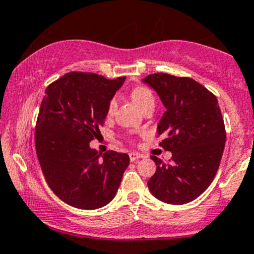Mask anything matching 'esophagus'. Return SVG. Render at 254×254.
I'll return each instance as SVG.
<instances>
[{"label": "esophagus", "mask_w": 254, "mask_h": 254, "mask_svg": "<svg viewBox=\"0 0 254 254\" xmlns=\"http://www.w3.org/2000/svg\"><path fill=\"white\" fill-rule=\"evenodd\" d=\"M129 156H130V161H132V162L137 161V160L141 159L142 157L141 154H138V153H130Z\"/></svg>", "instance_id": "1"}]
</instances>
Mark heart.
Returning a JSON list of instances; mask_svg holds the SVG:
<instances>
[{"label": "heart", "instance_id": "b5f03b06", "mask_svg": "<svg viewBox=\"0 0 254 254\" xmlns=\"http://www.w3.org/2000/svg\"><path fill=\"white\" fill-rule=\"evenodd\" d=\"M131 98L133 99V101H135L142 110H143L147 105L154 104L153 93L150 92V89H148L147 87L143 86H137L131 90ZM116 106H117V98L113 97L109 101V105H107V115H112V113L115 112Z\"/></svg>", "mask_w": 254, "mask_h": 254}]
</instances>
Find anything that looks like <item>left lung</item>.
<instances>
[{
  "instance_id": "1",
  "label": "left lung",
  "mask_w": 254,
  "mask_h": 254,
  "mask_svg": "<svg viewBox=\"0 0 254 254\" xmlns=\"http://www.w3.org/2000/svg\"><path fill=\"white\" fill-rule=\"evenodd\" d=\"M166 107L157 125L160 143L172 153L171 164L151 156L156 172L148 182L154 197L168 204H186L214 180L226 143V129L217 99L190 77L165 72L143 78Z\"/></svg>"
}]
</instances>
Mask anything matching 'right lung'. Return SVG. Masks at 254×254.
<instances>
[{"instance_id":"add662e5","label":"right lung","mask_w":254,"mask_h":254,"mask_svg":"<svg viewBox=\"0 0 254 254\" xmlns=\"http://www.w3.org/2000/svg\"><path fill=\"white\" fill-rule=\"evenodd\" d=\"M124 80L71 71L45 90L34 133L37 156L54 193L74 208L93 210L109 204L129 166L127 154L107 150L100 157L89 147Z\"/></svg>"}]
</instances>
